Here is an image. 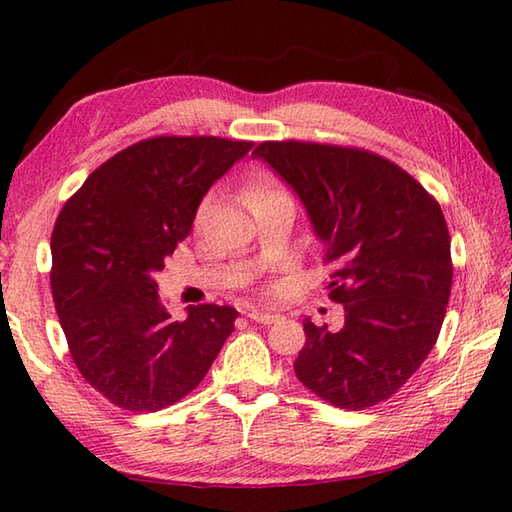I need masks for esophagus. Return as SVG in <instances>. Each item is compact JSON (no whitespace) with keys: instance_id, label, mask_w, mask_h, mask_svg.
Wrapping results in <instances>:
<instances>
[{"instance_id":"1","label":"esophagus","mask_w":512,"mask_h":512,"mask_svg":"<svg viewBox=\"0 0 512 512\" xmlns=\"http://www.w3.org/2000/svg\"><path fill=\"white\" fill-rule=\"evenodd\" d=\"M246 317L250 319V321H255V323H264V325H268V323H273V321H277V314H270V312H262V310H250Z\"/></svg>"}]
</instances>
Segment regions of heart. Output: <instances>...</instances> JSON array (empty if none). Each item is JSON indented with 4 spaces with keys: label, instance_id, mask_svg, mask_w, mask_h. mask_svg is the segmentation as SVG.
<instances>
[{
    "label": "heart",
    "instance_id": "1",
    "mask_svg": "<svg viewBox=\"0 0 512 512\" xmlns=\"http://www.w3.org/2000/svg\"><path fill=\"white\" fill-rule=\"evenodd\" d=\"M275 198H290V195L286 193L284 187H281L279 180L275 176H270V173L259 171V173H255V176L246 182L244 200L250 206H255L259 202L275 200ZM206 211H209V200H202L198 204V209H195V224H200L204 220Z\"/></svg>",
    "mask_w": 512,
    "mask_h": 512
}]
</instances>
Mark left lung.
I'll use <instances>...</instances> for the list:
<instances>
[{"instance_id": "8db88e82", "label": "left lung", "mask_w": 512, "mask_h": 512, "mask_svg": "<svg viewBox=\"0 0 512 512\" xmlns=\"http://www.w3.org/2000/svg\"><path fill=\"white\" fill-rule=\"evenodd\" d=\"M292 189L334 266L341 330L303 323L295 374L334 407L391 398L436 345L451 295V237L438 200L396 162L361 147L264 140L253 151Z\"/></svg>"}]
</instances>
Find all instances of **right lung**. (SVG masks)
<instances>
[{
	"label": "right lung",
	"instance_id": "add662e5",
	"mask_svg": "<svg viewBox=\"0 0 512 512\" xmlns=\"http://www.w3.org/2000/svg\"><path fill=\"white\" fill-rule=\"evenodd\" d=\"M253 147L217 136H154L105 160L63 204L50 288L72 361L112 405L160 411L193 391L237 310L189 306L171 321L154 275L189 235L211 184Z\"/></svg>",
	"mask_w": 512,
	"mask_h": 512
}]
</instances>
